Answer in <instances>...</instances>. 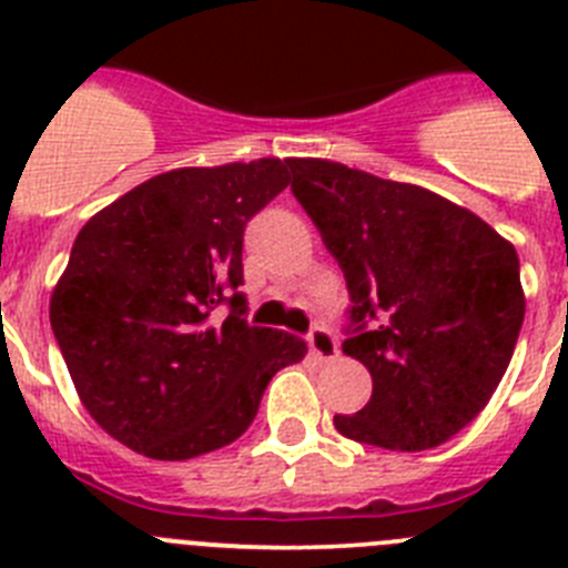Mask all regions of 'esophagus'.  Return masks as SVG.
<instances>
[{"label":"esophagus","mask_w":568,"mask_h":568,"mask_svg":"<svg viewBox=\"0 0 568 568\" xmlns=\"http://www.w3.org/2000/svg\"><path fill=\"white\" fill-rule=\"evenodd\" d=\"M307 344L321 361H335L338 358V338L329 327H313L307 335Z\"/></svg>","instance_id":"34e87169"}]
</instances>
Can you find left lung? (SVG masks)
Wrapping results in <instances>:
<instances>
[{"label":"left lung","mask_w":568,"mask_h":568,"mask_svg":"<svg viewBox=\"0 0 568 568\" xmlns=\"http://www.w3.org/2000/svg\"><path fill=\"white\" fill-rule=\"evenodd\" d=\"M293 195L344 270V353L373 398L335 429L398 453L433 449L489 404L526 301L509 241L458 204L324 159H290Z\"/></svg>","instance_id":"left-lung-1"}]
</instances>
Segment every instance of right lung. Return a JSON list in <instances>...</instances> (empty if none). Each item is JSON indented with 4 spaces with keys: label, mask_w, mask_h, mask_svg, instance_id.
<instances>
[{
    "label": "right lung",
    "mask_w": 568,
    "mask_h": 568,
    "mask_svg": "<svg viewBox=\"0 0 568 568\" xmlns=\"http://www.w3.org/2000/svg\"><path fill=\"white\" fill-rule=\"evenodd\" d=\"M290 184L258 159L153 175L79 230L50 327L104 433L155 460H187L247 433L298 335L250 327L244 227ZM229 318L219 322L214 310Z\"/></svg>",
    "instance_id": "right-lung-1"
}]
</instances>
